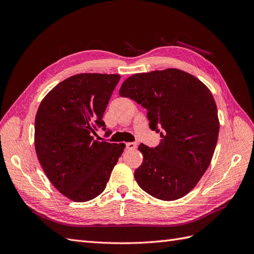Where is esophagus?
I'll return each mask as SVG.
<instances>
[{"label":"esophagus","mask_w":254,"mask_h":254,"mask_svg":"<svg viewBox=\"0 0 254 254\" xmlns=\"http://www.w3.org/2000/svg\"><path fill=\"white\" fill-rule=\"evenodd\" d=\"M136 143H133V142H128L126 143V149H129V150H132V149H135L136 148Z\"/></svg>","instance_id":"34e87169"}]
</instances>
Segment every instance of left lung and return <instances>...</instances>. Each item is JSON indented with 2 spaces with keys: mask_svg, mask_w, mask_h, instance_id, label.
<instances>
[{
  "mask_svg": "<svg viewBox=\"0 0 254 254\" xmlns=\"http://www.w3.org/2000/svg\"><path fill=\"white\" fill-rule=\"evenodd\" d=\"M147 111L149 127L162 140L156 147L141 143L144 157L135 170L140 188L161 200H176L193 190L209 167L219 122L211 91L178 68L139 73L120 89Z\"/></svg>",
  "mask_w": 254,
  "mask_h": 254,
  "instance_id": "8db88e82",
  "label": "left lung"
}]
</instances>
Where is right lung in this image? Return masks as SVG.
I'll list each match as a JSON object with an SVG mask.
<instances>
[{
    "mask_svg": "<svg viewBox=\"0 0 254 254\" xmlns=\"http://www.w3.org/2000/svg\"><path fill=\"white\" fill-rule=\"evenodd\" d=\"M121 78L86 73L61 81L43 98L35 120V148L45 175L61 194L76 202L103 193L124 144L94 140Z\"/></svg>",
    "mask_w": 254,
    "mask_h": 254,
    "instance_id": "obj_1",
    "label": "right lung"
}]
</instances>
